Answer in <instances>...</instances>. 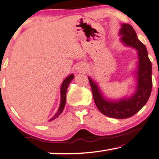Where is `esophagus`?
<instances>
[{"label":"esophagus","mask_w":159,"mask_h":159,"mask_svg":"<svg viewBox=\"0 0 159 159\" xmlns=\"http://www.w3.org/2000/svg\"><path fill=\"white\" fill-rule=\"evenodd\" d=\"M77 70H81V67H77Z\"/></svg>","instance_id":"1"}]
</instances>
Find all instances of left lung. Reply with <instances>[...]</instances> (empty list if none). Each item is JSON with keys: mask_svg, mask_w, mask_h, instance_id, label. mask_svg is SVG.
<instances>
[{"mask_svg": "<svg viewBox=\"0 0 159 159\" xmlns=\"http://www.w3.org/2000/svg\"><path fill=\"white\" fill-rule=\"evenodd\" d=\"M121 26L119 33L123 36L121 41L128 47L136 49L139 55L137 87L134 94L129 98L117 101L106 100L98 84L88 77L97 107L105 116L117 119L128 118L137 113L146 105L152 89V65L146 46L137 38L135 30L130 24H123Z\"/></svg>", "mask_w": 159, "mask_h": 159, "instance_id": "left-lung-1", "label": "left lung"}]
</instances>
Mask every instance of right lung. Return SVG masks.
Here are the masks:
<instances>
[{
	"instance_id": "obj_1",
	"label": "right lung",
	"mask_w": 159,
	"mask_h": 159,
	"mask_svg": "<svg viewBox=\"0 0 159 159\" xmlns=\"http://www.w3.org/2000/svg\"><path fill=\"white\" fill-rule=\"evenodd\" d=\"M74 75H70V76H68L67 77H66V79L64 80L62 84H61V89H60V93H61V102H60V105H59V109L57 110V113L54 115L52 118L49 120V121H52L53 120L56 119L57 118H58L61 112H62L64 106H65V103H66V90H67V87L70 84V82L74 79Z\"/></svg>"
}]
</instances>
